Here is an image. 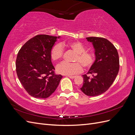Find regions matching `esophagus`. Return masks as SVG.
Here are the masks:
<instances>
[{
  "mask_svg": "<svg viewBox=\"0 0 135 135\" xmlns=\"http://www.w3.org/2000/svg\"><path fill=\"white\" fill-rule=\"evenodd\" d=\"M68 76L70 78H71V79H74V78L75 77V76H70V75H69Z\"/></svg>",
  "mask_w": 135,
  "mask_h": 135,
  "instance_id": "1",
  "label": "esophagus"
}]
</instances>
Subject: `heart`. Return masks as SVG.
Instances as JSON below:
<instances>
[{
	"label": "heart",
	"instance_id": "1",
	"mask_svg": "<svg viewBox=\"0 0 135 135\" xmlns=\"http://www.w3.org/2000/svg\"><path fill=\"white\" fill-rule=\"evenodd\" d=\"M63 45L56 44L51 50V57L52 60L57 61L62 57L64 55ZM66 46L76 53L74 61L76 62L68 63L63 62L58 65L56 70L61 74L72 75L79 73L82 70L83 65L84 68L91 67L95 62V56L91 51H86L84 45L79 41L72 42L66 44Z\"/></svg>",
	"mask_w": 135,
	"mask_h": 135
}]
</instances>
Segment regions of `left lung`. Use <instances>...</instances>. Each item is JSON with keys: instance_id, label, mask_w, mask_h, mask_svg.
Returning a JSON list of instances; mask_svg holds the SVG:
<instances>
[{"instance_id": "obj_1", "label": "left lung", "mask_w": 135, "mask_h": 135, "mask_svg": "<svg viewBox=\"0 0 135 135\" xmlns=\"http://www.w3.org/2000/svg\"><path fill=\"white\" fill-rule=\"evenodd\" d=\"M86 39L92 43L96 60L87 73L91 75H82L83 84L80 89L85 95L96 96L105 92L114 82L119 69V55L116 48L107 39Z\"/></svg>"}]
</instances>
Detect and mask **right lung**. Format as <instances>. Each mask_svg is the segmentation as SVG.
I'll return each instance as SVG.
<instances>
[{"mask_svg": "<svg viewBox=\"0 0 135 135\" xmlns=\"http://www.w3.org/2000/svg\"><path fill=\"white\" fill-rule=\"evenodd\" d=\"M60 36L38 35L21 48L16 61V70L24 89L35 98L46 99L56 89L62 76L55 73L51 50Z\"/></svg>", "mask_w": 135, "mask_h": 135, "instance_id": "obj_1", "label": "right lung"}]
</instances>
